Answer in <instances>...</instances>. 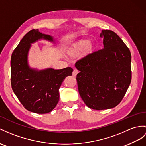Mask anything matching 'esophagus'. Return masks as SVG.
<instances>
[{"mask_svg": "<svg viewBox=\"0 0 146 146\" xmlns=\"http://www.w3.org/2000/svg\"><path fill=\"white\" fill-rule=\"evenodd\" d=\"M78 73H79V71H78L77 69H74V71H73V72H72V75H73L74 77H76L77 74Z\"/></svg>", "mask_w": 146, "mask_h": 146, "instance_id": "34e87169", "label": "esophagus"}]
</instances>
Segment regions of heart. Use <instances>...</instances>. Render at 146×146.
Returning a JSON list of instances; mask_svg holds the SVG:
<instances>
[{
  "mask_svg": "<svg viewBox=\"0 0 146 146\" xmlns=\"http://www.w3.org/2000/svg\"><path fill=\"white\" fill-rule=\"evenodd\" d=\"M94 42H90L88 40H80L67 47L66 49L67 55L70 58H76L83 52V57L91 54L95 49Z\"/></svg>",
  "mask_w": 146,
  "mask_h": 146,
  "instance_id": "b5f03b06",
  "label": "heart"
}]
</instances>
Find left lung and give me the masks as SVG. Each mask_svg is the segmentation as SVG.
Masks as SVG:
<instances>
[{
	"label": "left lung",
	"instance_id": "8db88e82",
	"mask_svg": "<svg viewBox=\"0 0 146 146\" xmlns=\"http://www.w3.org/2000/svg\"><path fill=\"white\" fill-rule=\"evenodd\" d=\"M104 49L76 63L78 89L88 107L107 110L118 105L131 81L129 48L114 31L102 30Z\"/></svg>",
	"mask_w": 146,
	"mask_h": 146
}]
</instances>
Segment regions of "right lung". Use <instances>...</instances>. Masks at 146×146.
<instances>
[{
  "instance_id": "right-lung-1",
  "label": "right lung",
  "mask_w": 146,
  "mask_h": 146,
  "mask_svg": "<svg viewBox=\"0 0 146 146\" xmlns=\"http://www.w3.org/2000/svg\"><path fill=\"white\" fill-rule=\"evenodd\" d=\"M44 40L56 44L52 36L39 30H31L25 35L12 54L11 84L14 94L25 108L31 112L45 114L54 109L59 100V89L73 69L47 68L38 70L28 64L31 44Z\"/></svg>"
}]
</instances>
